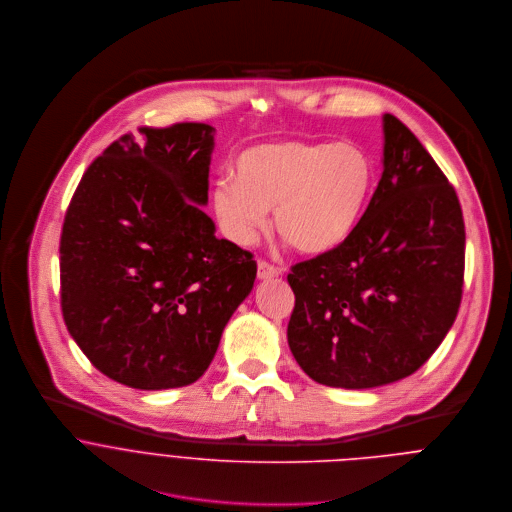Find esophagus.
Segmentation results:
<instances>
[{"label":"esophagus","mask_w":512,"mask_h":512,"mask_svg":"<svg viewBox=\"0 0 512 512\" xmlns=\"http://www.w3.org/2000/svg\"><path fill=\"white\" fill-rule=\"evenodd\" d=\"M280 276V270L264 260L258 262V280H274Z\"/></svg>","instance_id":"esophagus-1"}]
</instances>
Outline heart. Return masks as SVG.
I'll return each mask as SVG.
<instances>
[{
    "instance_id": "obj_1",
    "label": "heart",
    "mask_w": 512,
    "mask_h": 512,
    "mask_svg": "<svg viewBox=\"0 0 512 512\" xmlns=\"http://www.w3.org/2000/svg\"><path fill=\"white\" fill-rule=\"evenodd\" d=\"M375 192V165L357 145L280 141L246 149L236 176H220L214 212L226 234L252 246L268 224L298 252L326 256L355 234Z\"/></svg>"
}]
</instances>
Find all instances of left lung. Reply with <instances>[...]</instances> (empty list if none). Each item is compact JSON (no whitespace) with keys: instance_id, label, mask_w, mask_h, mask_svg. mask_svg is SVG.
<instances>
[{"instance_id":"left-lung-1","label":"left lung","mask_w":512,"mask_h":512,"mask_svg":"<svg viewBox=\"0 0 512 512\" xmlns=\"http://www.w3.org/2000/svg\"><path fill=\"white\" fill-rule=\"evenodd\" d=\"M383 172L355 234L288 274V345L314 381L371 389L415 373L445 340L463 294L459 198L417 137L383 115Z\"/></svg>"}]
</instances>
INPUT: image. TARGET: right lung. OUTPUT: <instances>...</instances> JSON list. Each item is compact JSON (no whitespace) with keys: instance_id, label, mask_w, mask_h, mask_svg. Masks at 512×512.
I'll list each match as a JSON object with an SVG mask.
<instances>
[{"instance_id":"add662e5","label":"right lung","mask_w":512,"mask_h":512,"mask_svg":"<svg viewBox=\"0 0 512 512\" xmlns=\"http://www.w3.org/2000/svg\"><path fill=\"white\" fill-rule=\"evenodd\" d=\"M123 135L83 174L61 232V310L107 377L159 391L194 383L256 280L252 254L216 238L208 169L216 129Z\"/></svg>"}]
</instances>
